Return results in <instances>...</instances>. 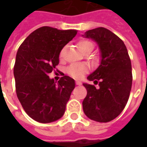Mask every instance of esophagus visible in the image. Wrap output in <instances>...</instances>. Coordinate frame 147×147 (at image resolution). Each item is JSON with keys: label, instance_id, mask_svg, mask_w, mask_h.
Here are the masks:
<instances>
[{"label": "esophagus", "instance_id": "obj_1", "mask_svg": "<svg viewBox=\"0 0 147 147\" xmlns=\"http://www.w3.org/2000/svg\"><path fill=\"white\" fill-rule=\"evenodd\" d=\"M76 84L77 85H81V84H82V82H80V81H76Z\"/></svg>", "mask_w": 147, "mask_h": 147}]
</instances>
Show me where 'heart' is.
Listing matches in <instances>:
<instances>
[{"instance_id":"b5f03b06","label":"heart","mask_w":147,"mask_h":147,"mask_svg":"<svg viewBox=\"0 0 147 147\" xmlns=\"http://www.w3.org/2000/svg\"><path fill=\"white\" fill-rule=\"evenodd\" d=\"M78 46L82 53H85V52L90 53L94 48L93 43L87 39H82L81 41H79L78 43ZM62 54H63V50L60 52V56H62ZM87 71H88V67L82 64L72 65L67 69V73L72 77H74V78H78V79L82 78Z\"/></svg>"}]
</instances>
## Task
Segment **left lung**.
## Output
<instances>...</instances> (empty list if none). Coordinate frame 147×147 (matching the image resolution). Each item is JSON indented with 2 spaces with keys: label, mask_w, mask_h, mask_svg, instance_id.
<instances>
[{
  "label": "left lung",
  "mask_w": 147,
  "mask_h": 147,
  "mask_svg": "<svg viewBox=\"0 0 147 147\" xmlns=\"http://www.w3.org/2000/svg\"><path fill=\"white\" fill-rule=\"evenodd\" d=\"M83 37L93 40L98 45L100 62L98 68L88 79L99 82V88L83 83L87 96L82 109L88 118L94 121L106 123L121 113L127 104L132 88V65L123 42L105 28L88 30Z\"/></svg>",
  "instance_id": "left-lung-1"
}]
</instances>
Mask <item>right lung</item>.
Listing matches in <instances>:
<instances>
[{
  "label": "right lung",
  "mask_w": 147,
  "mask_h": 147,
  "mask_svg": "<svg viewBox=\"0 0 147 147\" xmlns=\"http://www.w3.org/2000/svg\"><path fill=\"white\" fill-rule=\"evenodd\" d=\"M76 34V30L42 27L32 32L17 51L16 94L26 113L39 123L56 121L65 114L75 81L65 75L56 82L48 75L59 64L61 50Z\"/></svg>",
  "instance_id": "add662e5"
}]
</instances>
